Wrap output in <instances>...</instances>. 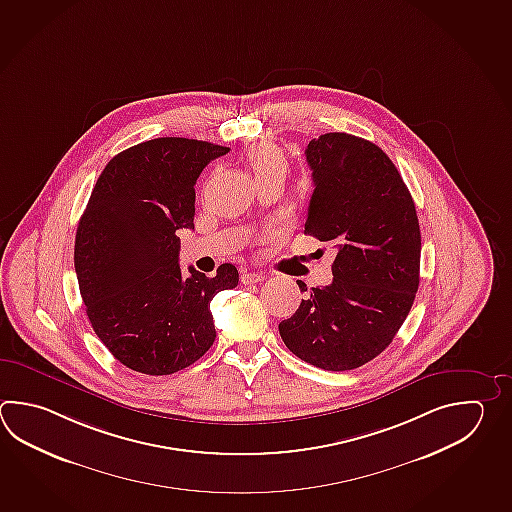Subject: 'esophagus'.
<instances>
[{"label":"esophagus","mask_w":512,"mask_h":512,"mask_svg":"<svg viewBox=\"0 0 512 512\" xmlns=\"http://www.w3.org/2000/svg\"><path fill=\"white\" fill-rule=\"evenodd\" d=\"M264 281V275L259 272H242L240 273V282L242 284H257Z\"/></svg>","instance_id":"34e87169"}]
</instances>
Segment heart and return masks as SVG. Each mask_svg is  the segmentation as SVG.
<instances>
[{
	"label": "heart",
	"mask_w": 512,
	"mask_h": 512,
	"mask_svg": "<svg viewBox=\"0 0 512 512\" xmlns=\"http://www.w3.org/2000/svg\"><path fill=\"white\" fill-rule=\"evenodd\" d=\"M246 160L257 182L272 175H286L288 171V158L282 153L281 147L272 142H259L250 147Z\"/></svg>",
	"instance_id": "obj_1"
}]
</instances>
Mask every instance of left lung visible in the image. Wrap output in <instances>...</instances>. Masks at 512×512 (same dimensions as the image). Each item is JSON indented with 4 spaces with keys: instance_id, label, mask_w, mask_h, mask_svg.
Segmentation results:
<instances>
[{
    "instance_id": "8db88e82",
    "label": "left lung",
    "mask_w": 512,
    "mask_h": 512,
    "mask_svg": "<svg viewBox=\"0 0 512 512\" xmlns=\"http://www.w3.org/2000/svg\"><path fill=\"white\" fill-rule=\"evenodd\" d=\"M304 153L315 188L304 233L334 244V281L312 288L279 332L306 363L354 370L392 343L416 299V206L392 160L365 138L326 133Z\"/></svg>"
}]
</instances>
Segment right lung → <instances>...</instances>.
<instances>
[{
	"mask_svg": "<svg viewBox=\"0 0 512 512\" xmlns=\"http://www.w3.org/2000/svg\"><path fill=\"white\" fill-rule=\"evenodd\" d=\"M230 147L155 138L109 160L78 222L74 268L94 334L127 368L169 376L208 352L211 299L239 284L233 264L215 277L178 266L177 231L195 228V184Z\"/></svg>",
	"mask_w": 512,
	"mask_h": 512,
	"instance_id": "1",
	"label": "right lung"
}]
</instances>
